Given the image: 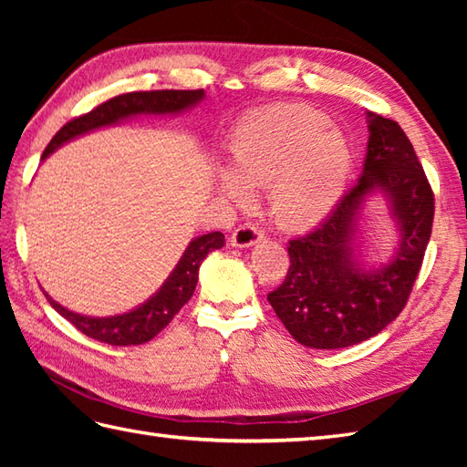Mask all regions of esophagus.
Masks as SVG:
<instances>
[{"label": "esophagus", "mask_w": 467, "mask_h": 467, "mask_svg": "<svg viewBox=\"0 0 467 467\" xmlns=\"http://www.w3.org/2000/svg\"><path fill=\"white\" fill-rule=\"evenodd\" d=\"M259 241H263V233L253 224H243L231 234V244L236 249H249Z\"/></svg>", "instance_id": "obj_1"}]
</instances>
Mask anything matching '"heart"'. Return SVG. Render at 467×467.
<instances>
[{
    "instance_id": "1",
    "label": "heart",
    "mask_w": 467,
    "mask_h": 467,
    "mask_svg": "<svg viewBox=\"0 0 467 467\" xmlns=\"http://www.w3.org/2000/svg\"><path fill=\"white\" fill-rule=\"evenodd\" d=\"M231 166L214 168L216 192L249 206L269 186L275 221L306 228L331 214L349 182L353 150L345 134L313 108L276 104L246 114L228 136Z\"/></svg>"
}]
</instances>
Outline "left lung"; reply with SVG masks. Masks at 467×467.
<instances>
[{
    "mask_svg": "<svg viewBox=\"0 0 467 467\" xmlns=\"http://www.w3.org/2000/svg\"><path fill=\"white\" fill-rule=\"evenodd\" d=\"M369 142L359 181L335 211L289 243L291 266L271 306L295 341L313 349H343L381 333L403 311L431 236L433 192L410 138L398 122L367 112ZM381 195L396 228L383 264L360 254V218Z\"/></svg>",
    "mask_w": 467,
    "mask_h": 467,
    "instance_id": "8db88e82",
    "label": "left lung"
}]
</instances>
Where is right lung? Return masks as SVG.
<instances>
[{
    "mask_svg": "<svg viewBox=\"0 0 467 467\" xmlns=\"http://www.w3.org/2000/svg\"><path fill=\"white\" fill-rule=\"evenodd\" d=\"M202 100L204 90H156L116 96L102 106L94 108L92 112L74 118V120H69L66 126L59 128V132L52 138V142L44 150L42 161L56 152L59 146L67 144L74 138L100 130V128L116 126L136 116H176L191 110V108L201 104ZM223 246L224 234L218 231L196 236V239L188 243L181 261L176 263L161 289L150 299H146L142 305H138L136 309L128 313L112 317H90L66 309V306L54 301L46 291L44 295L49 305L64 319L72 323L78 331L92 337V339L116 347L142 345L161 333L174 319V315L182 309L184 303L191 299L198 283V269H201L206 254L216 249H223Z\"/></svg>",
    "mask_w": 467,
    "mask_h": 467,
    "instance_id": "1",
    "label": "right lung"
}]
</instances>
